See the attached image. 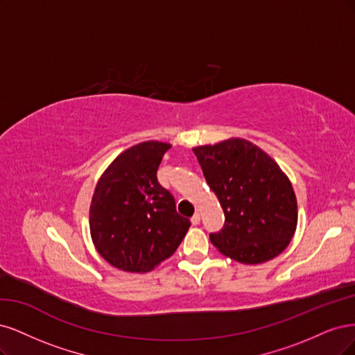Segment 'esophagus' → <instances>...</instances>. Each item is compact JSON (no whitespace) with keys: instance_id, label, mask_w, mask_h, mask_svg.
<instances>
[{"instance_id":"34e87169","label":"esophagus","mask_w":355,"mask_h":355,"mask_svg":"<svg viewBox=\"0 0 355 355\" xmlns=\"http://www.w3.org/2000/svg\"><path fill=\"white\" fill-rule=\"evenodd\" d=\"M191 224H193V225H198V224H200V215H199V214L193 215V218H191Z\"/></svg>"}]
</instances>
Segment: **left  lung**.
Masks as SVG:
<instances>
[{"mask_svg":"<svg viewBox=\"0 0 355 355\" xmlns=\"http://www.w3.org/2000/svg\"><path fill=\"white\" fill-rule=\"evenodd\" d=\"M224 211V227L209 234L220 252L242 264H262L288 248L298 205L277 162L258 146L228 139L193 148Z\"/></svg>","mask_w":355,"mask_h":355,"instance_id":"obj_1","label":"left lung"}]
</instances>
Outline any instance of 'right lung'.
I'll list each match as a JSON object with an SVG mask.
<instances>
[{"label":"right lung","instance_id":"add662e5","mask_svg":"<svg viewBox=\"0 0 355 355\" xmlns=\"http://www.w3.org/2000/svg\"><path fill=\"white\" fill-rule=\"evenodd\" d=\"M171 147L143 141L122 152L97 181L89 205V232L97 252L122 271L147 272L173 255L190 221L157 182Z\"/></svg>","mask_w":355,"mask_h":355}]
</instances>
